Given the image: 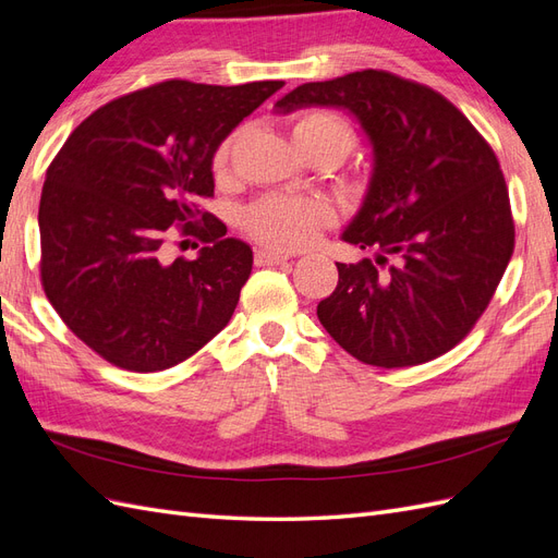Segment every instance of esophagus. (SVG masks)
<instances>
[{"mask_svg":"<svg viewBox=\"0 0 558 558\" xmlns=\"http://www.w3.org/2000/svg\"><path fill=\"white\" fill-rule=\"evenodd\" d=\"M291 256L283 251H275V248H258L256 251V265H279L286 263Z\"/></svg>","mask_w":558,"mask_h":558,"instance_id":"esophagus-1","label":"esophagus"}]
</instances>
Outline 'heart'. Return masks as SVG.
Listing matches in <instances>:
<instances>
[{
    "instance_id": "obj_1",
    "label": "heart",
    "mask_w": 558,
    "mask_h": 558,
    "mask_svg": "<svg viewBox=\"0 0 558 558\" xmlns=\"http://www.w3.org/2000/svg\"><path fill=\"white\" fill-rule=\"evenodd\" d=\"M295 144L328 146L337 158H344L353 142V130L342 116L332 111H305L293 123ZM232 137L216 148L211 167L214 174H226L230 160ZM332 221V209L320 197H293V195H265L244 214V228L253 240L275 248H300L310 244L318 230Z\"/></svg>"
}]
</instances>
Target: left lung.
I'll list each match as a JSON object with an SVG mask.
<instances>
[{
  "instance_id": "obj_1",
  "label": "left lung",
  "mask_w": 558,
  "mask_h": 558,
  "mask_svg": "<svg viewBox=\"0 0 558 558\" xmlns=\"http://www.w3.org/2000/svg\"><path fill=\"white\" fill-rule=\"evenodd\" d=\"M356 118L373 148L361 209L342 240L375 258L337 263L316 316L353 359L408 367L459 344L486 310L514 248L496 154L449 99L414 81L363 70L302 83L275 105Z\"/></svg>"
}]
</instances>
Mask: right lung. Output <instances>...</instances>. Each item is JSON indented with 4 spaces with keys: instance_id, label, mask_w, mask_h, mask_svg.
<instances>
[{
    "instance_id": "right-lung-1",
    "label": "right lung",
    "mask_w": 558,
    "mask_h": 558,
    "mask_svg": "<svg viewBox=\"0 0 558 558\" xmlns=\"http://www.w3.org/2000/svg\"><path fill=\"white\" fill-rule=\"evenodd\" d=\"M281 86L165 81L99 107L50 162L41 283L66 328L105 361L160 373L228 326L253 251L226 238L214 214L197 218V199L214 195L216 148ZM174 222L206 242L195 262L163 260Z\"/></svg>"
}]
</instances>
